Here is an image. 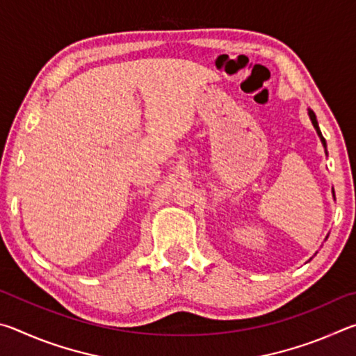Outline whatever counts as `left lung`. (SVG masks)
<instances>
[{
  "mask_svg": "<svg viewBox=\"0 0 356 356\" xmlns=\"http://www.w3.org/2000/svg\"><path fill=\"white\" fill-rule=\"evenodd\" d=\"M308 116H309V119H311V122H312V125H314V129H316V131H317V135H318V138H321V141H322V146L325 147V154L328 155V152H327V141H325V138L322 136V131H321V129H318V122H317V118H316V114H314V111L311 110V108H308ZM333 197H334V190H333ZM336 200V197H334Z\"/></svg>",
  "mask_w": 356,
  "mask_h": 356,
  "instance_id": "obj_1",
  "label": "left lung"
}]
</instances>
